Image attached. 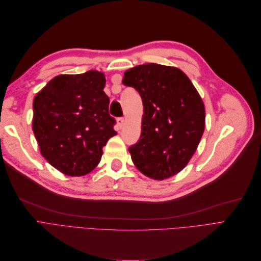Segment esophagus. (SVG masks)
I'll return each mask as SVG.
<instances>
[{
    "mask_svg": "<svg viewBox=\"0 0 261 261\" xmlns=\"http://www.w3.org/2000/svg\"><path fill=\"white\" fill-rule=\"evenodd\" d=\"M117 124L120 127H122V126L125 124V118L124 117H118L117 118Z\"/></svg>",
    "mask_w": 261,
    "mask_h": 261,
    "instance_id": "1",
    "label": "esophagus"
}]
</instances>
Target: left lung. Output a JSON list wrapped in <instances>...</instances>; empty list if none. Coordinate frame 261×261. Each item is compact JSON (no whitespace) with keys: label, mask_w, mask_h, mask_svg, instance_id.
I'll use <instances>...</instances> for the list:
<instances>
[{"label":"left lung","mask_w":261,"mask_h":261,"mask_svg":"<svg viewBox=\"0 0 261 261\" xmlns=\"http://www.w3.org/2000/svg\"><path fill=\"white\" fill-rule=\"evenodd\" d=\"M123 84L135 88L144 105L140 138L128 148L135 167L159 180L177 174L204 130L199 93L180 69L154 63L126 70Z\"/></svg>","instance_id":"obj_1"}]
</instances>
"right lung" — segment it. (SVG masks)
<instances>
[{"label": "right lung", "mask_w": 261, "mask_h": 261, "mask_svg": "<svg viewBox=\"0 0 261 261\" xmlns=\"http://www.w3.org/2000/svg\"><path fill=\"white\" fill-rule=\"evenodd\" d=\"M105 85V75L97 70L59 75L34 99L33 129L41 154L66 175L88 174L116 135Z\"/></svg>", "instance_id": "1"}]
</instances>
